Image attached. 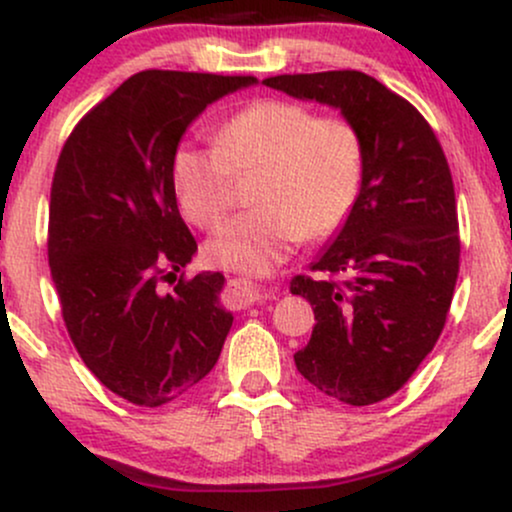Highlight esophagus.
I'll return each mask as SVG.
<instances>
[{
  "label": "esophagus",
  "mask_w": 512,
  "mask_h": 512,
  "mask_svg": "<svg viewBox=\"0 0 512 512\" xmlns=\"http://www.w3.org/2000/svg\"><path fill=\"white\" fill-rule=\"evenodd\" d=\"M260 298H262L260 289H257V286H252L250 281H245V279H231V281H228V289H226L228 308L243 310L255 301H260Z\"/></svg>",
  "instance_id": "34e87169"
}]
</instances>
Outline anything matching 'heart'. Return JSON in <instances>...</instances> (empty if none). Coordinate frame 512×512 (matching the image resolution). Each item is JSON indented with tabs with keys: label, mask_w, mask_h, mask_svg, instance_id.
Wrapping results in <instances>:
<instances>
[{
	"label": "heart",
	"mask_w": 512,
	"mask_h": 512,
	"mask_svg": "<svg viewBox=\"0 0 512 512\" xmlns=\"http://www.w3.org/2000/svg\"><path fill=\"white\" fill-rule=\"evenodd\" d=\"M252 175L257 207L226 223L207 255L219 267L262 274L303 238H327L344 226L366 178V139L344 115L260 98L216 129L214 146L182 144L170 163L182 216L204 231L226 221L236 180Z\"/></svg>",
	"instance_id": "heart-1"
}]
</instances>
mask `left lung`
Masks as SVG:
<instances>
[{
  "mask_svg": "<svg viewBox=\"0 0 512 512\" xmlns=\"http://www.w3.org/2000/svg\"><path fill=\"white\" fill-rule=\"evenodd\" d=\"M296 98L342 110L366 139L354 211L291 293L315 327L298 373L327 397L368 407L395 395L436 346L460 274L455 185L426 117L356 69L264 79Z\"/></svg>",
  "mask_w": 512,
  "mask_h": 512,
  "instance_id": "1",
  "label": "left lung"
}]
</instances>
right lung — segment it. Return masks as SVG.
I'll list each match as a JSON object with an SVG mask.
<instances>
[{
    "label": "right lung",
    "instance_id": "1",
    "mask_svg": "<svg viewBox=\"0 0 512 512\" xmlns=\"http://www.w3.org/2000/svg\"><path fill=\"white\" fill-rule=\"evenodd\" d=\"M250 74L146 69L76 122L50 190L48 262L81 361L117 397L163 407L219 361L223 276L178 277L197 252L170 163L187 125ZM171 291H165V284Z\"/></svg>",
    "mask_w": 512,
    "mask_h": 512
}]
</instances>
